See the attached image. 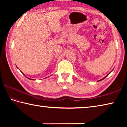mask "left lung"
Segmentation results:
<instances>
[{
    "label": "left lung",
    "instance_id": "1",
    "mask_svg": "<svg viewBox=\"0 0 127 127\" xmlns=\"http://www.w3.org/2000/svg\"><path fill=\"white\" fill-rule=\"evenodd\" d=\"M109 75V74H108ZM108 75H107V76H105V77H104V78H102V79H100V80H99V81H101V80H102V79H104V78H106V77L107 76H108Z\"/></svg>",
    "mask_w": 127,
    "mask_h": 127
}]
</instances>
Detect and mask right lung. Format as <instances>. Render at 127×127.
<instances>
[{"label":"right lung","mask_w":127,"mask_h":127,"mask_svg":"<svg viewBox=\"0 0 127 127\" xmlns=\"http://www.w3.org/2000/svg\"><path fill=\"white\" fill-rule=\"evenodd\" d=\"M24 76H25V75H24ZM29 78V79H30L29 78ZM31 79V80H33V79Z\"/></svg>","instance_id":"1"}]
</instances>
